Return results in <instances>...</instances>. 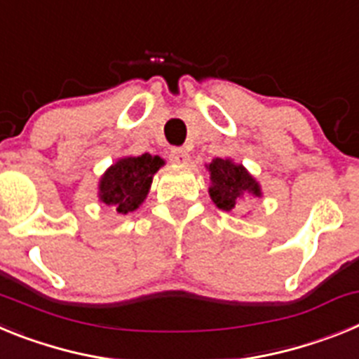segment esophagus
<instances>
[{
	"label": "esophagus",
	"instance_id": "34e87169",
	"mask_svg": "<svg viewBox=\"0 0 359 359\" xmlns=\"http://www.w3.org/2000/svg\"><path fill=\"white\" fill-rule=\"evenodd\" d=\"M169 158L174 163H187V161H189V152L183 147H174L172 151H170Z\"/></svg>",
	"mask_w": 359,
	"mask_h": 359
}]
</instances>
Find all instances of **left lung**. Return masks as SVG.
<instances>
[{"label":"left lung","mask_w":359,"mask_h":359,"mask_svg":"<svg viewBox=\"0 0 359 359\" xmlns=\"http://www.w3.org/2000/svg\"><path fill=\"white\" fill-rule=\"evenodd\" d=\"M210 198L221 210H233L237 203L244 196H252V198H261V189L259 183L246 172L243 165L231 163L230 160H221L215 158L210 165Z\"/></svg>","instance_id":"8db88e82"}]
</instances>
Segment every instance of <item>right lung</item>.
I'll list each match as a JSON object with an SVG mask.
<instances>
[{
    "label": "right lung",
    "mask_w": 359,
    "mask_h": 359,
    "mask_svg": "<svg viewBox=\"0 0 359 359\" xmlns=\"http://www.w3.org/2000/svg\"><path fill=\"white\" fill-rule=\"evenodd\" d=\"M163 165L160 156L142 154L122 158L100 180V199L118 214L135 212L144 203L152 176Z\"/></svg>",
    "instance_id": "obj_1"
}]
</instances>
